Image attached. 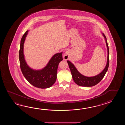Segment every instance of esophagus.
I'll use <instances>...</instances> for the list:
<instances>
[{"label": "esophagus", "mask_w": 125, "mask_h": 125, "mask_svg": "<svg viewBox=\"0 0 125 125\" xmlns=\"http://www.w3.org/2000/svg\"><path fill=\"white\" fill-rule=\"evenodd\" d=\"M69 55H70V51H66L65 52V53H64V59L65 60H68L69 58Z\"/></svg>", "instance_id": "esophagus-1"}]
</instances>
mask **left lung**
Returning <instances> with one entry per match:
<instances>
[{
    "label": "left lung",
    "mask_w": 125,
    "mask_h": 125,
    "mask_svg": "<svg viewBox=\"0 0 125 125\" xmlns=\"http://www.w3.org/2000/svg\"><path fill=\"white\" fill-rule=\"evenodd\" d=\"M103 36H104L106 42V46L107 48L108 56H107V61L106 66L104 70L99 74L92 77L86 76L80 73L77 70L74 65L71 62L67 60V63L68 64L69 68L71 70L72 73V77L77 85L83 87H92L93 86L96 85L101 81L102 79L104 78V76L106 74L109 68V49L108 45V43L107 39L105 35L103 33H102Z\"/></svg>",
    "instance_id": "obj_1"
}]
</instances>
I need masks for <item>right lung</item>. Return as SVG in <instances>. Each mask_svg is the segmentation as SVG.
<instances>
[{
    "instance_id": "obj_1",
    "label": "right lung",
    "mask_w": 125,
    "mask_h": 125,
    "mask_svg": "<svg viewBox=\"0 0 125 125\" xmlns=\"http://www.w3.org/2000/svg\"><path fill=\"white\" fill-rule=\"evenodd\" d=\"M29 30L21 38L19 51V60L21 72L29 82L35 87L47 88L55 83L59 63L63 60L62 52L56 53L52 57L46 66L41 70H36L30 68L26 63L24 54V43Z\"/></svg>"
}]
</instances>
